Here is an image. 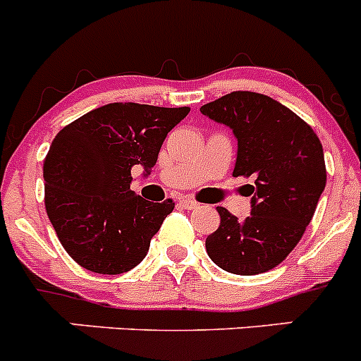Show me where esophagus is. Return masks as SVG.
<instances>
[{
  "label": "esophagus",
  "instance_id": "esophagus-1",
  "mask_svg": "<svg viewBox=\"0 0 361 361\" xmlns=\"http://www.w3.org/2000/svg\"><path fill=\"white\" fill-rule=\"evenodd\" d=\"M178 204H180V207H184V209H188V211H193V209H197L198 205V202H195V200H191V198H183V200L178 202Z\"/></svg>",
  "mask_w": 361,
  "mask_h": 361
}]
</instances>
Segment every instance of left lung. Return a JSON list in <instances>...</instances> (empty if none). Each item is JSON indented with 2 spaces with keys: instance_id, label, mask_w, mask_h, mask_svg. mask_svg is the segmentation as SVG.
Segmentation results:
<instances>
[{
  "instance_id": "1",
  "label": "left lung",
  "mask_w": 361,
  "mask_h": 361,
  "mask_svg": "<svg viewBox=\"0 0 361 361\" xmlns=\"http://www.w3.org/2000/svg\"><path fill=\"white\" fill-rule=\"evenodd\" d=\"M200 111L234 133L235 177L255 178L248 218L239 221L218 207L221 221L205 239V248L212 262L228 273H266L300 243L324 191L321 142L296 113L255 92H232Z\"/></svg>"
}]
</instances>
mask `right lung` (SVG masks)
<instances>
[{
  "label": "right lung",
  "mask_w": 361,
  "mask_h": 361,
  "mask_svg": "<svg viewBox=\"0 0 361 361\" xmlns=\"http://www.w3.org/2000/svg\"><path fill=\"white\" fill-rule=\"evenodd\" d=\"M190 108L113 102L63 127L44 161L46 211L81 267L120 274L145 259L175 204L131 191L133 166L150 173L168 133Z\"/></svg>",
  "instance_id": "right-lung-1"
}]
</instances>
